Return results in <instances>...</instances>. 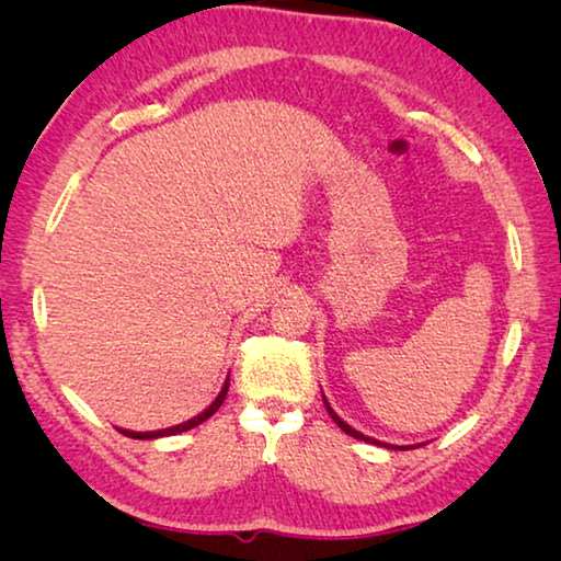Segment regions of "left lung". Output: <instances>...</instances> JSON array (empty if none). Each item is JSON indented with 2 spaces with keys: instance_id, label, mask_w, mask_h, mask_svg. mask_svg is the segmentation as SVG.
Instances as JSON below:
<instances>
[{
  "instance_id": "left-lung-1",
  "label": "left lung",
  "mask_w": 561,
  "mask_h": 561,
  "mask_svg": "<svg viewBox=\"0 0 561 561\" xmlns=\"http://www.w3.org/2000/svg\"><path fill=\"white\" fill-rule=\"evenodd\" d=\"M324 405H327V411H329V415L331 417H334V423L339 425V428L341 431H344V433H348L351 435V438H356V440H366V443H376L378 445V440H374V438H368V435H364V433H358V431H354V428H351V425H346L344 421H341V417L334 413V411H331V405L327 403V398H324ZM386 448H393V445H388L386 443ZM401 450H408V448H401Z\"/></svg>"
}]
</instances>
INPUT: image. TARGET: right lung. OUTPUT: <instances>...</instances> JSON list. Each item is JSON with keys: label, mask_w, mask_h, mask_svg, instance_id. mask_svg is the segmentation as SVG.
<instances>
[{"label": "right lung", "mask_w": 561, "mask_h": 561, "mask_svg": "<svg viewBox=\"0 0 561 561\" xmlns=\"http://www.w3.org/2000/svg\"><path fill=\"white\" fill-rule=\"evenodd\" d=\"M227 388H230V378H227V383H225V388L220 391V396H217L215 401H213L210 405H207L201 415L190 417V421L180 423V425H173V428H165V431H150V433H133V431H121V433H123V435H128V438H136V440H150V438H165V435H175V433H183V431L195 428V425H201L203 421H207V417L217 413V408L222 405L225 396H227Z\"/></svg>", "instance_id": "add662e5"}]
</instances>
